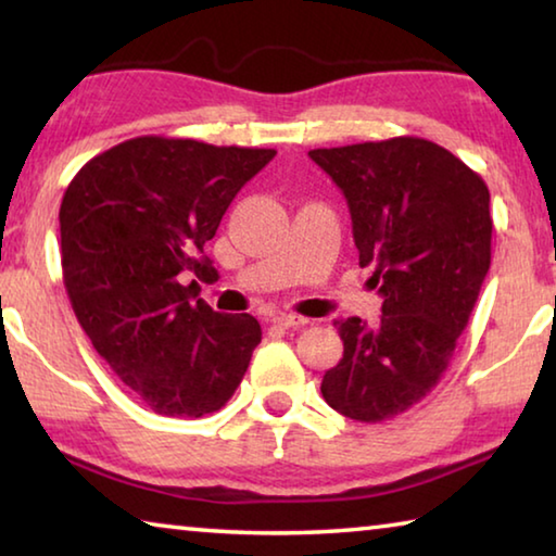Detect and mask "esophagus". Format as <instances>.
I'll use <instances>...</instances> for the list:
<instances>
[{"label": "esophagus", "instance_id": "34e87169", "mask_svg": "<svg viewBox=\"0 0 556 556\" xmlns=\"http://www.w3.org/2000/svg\"><path fill=\"white\" fill-rule=\"evenodd\" d=\"M277 326H285V328H301L308 324V318L304 316H294V314H277L275 318H271Z\"/></svg>", "mask_w": 556, "mask_h": 556}]
</instances>
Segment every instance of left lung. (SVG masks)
Instances as JSON below:
<instances>
[{
  "instance_id": "1",
  "label": "left lung",
  "mask_w": 556,
  "mask_h": 556,
  "mask_svg": "<svg viewBox=\"0 0 556 556\" xmlns=\"http://www.w3.org/2000/svg\"><path fill=\"white\" fill-rule=\"evenodd\" d=\"M308 156L341 188L361 267L382 316L336 321L343 357L321 394L355 421H384L427 397L448 368L491 269V193L448 149L394 137Z\"/></svg>"
}]
</instances>
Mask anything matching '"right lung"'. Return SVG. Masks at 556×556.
I'll return each mask as SVG.
<instances>
[{"label": "right lung", "instance_id": "obj_1", "mask_svg": "<svg viewBox=\"0 0 556 556\" xmlns=\"http://www.w3.org/2000/svg\"><path fill=\"white\" fill-rule=\"evenodd\" d=\"M275 149L135 137L75 174L61 203L63 285L83 331L135 397L164 417L213 414L238 390L262 328L199 299L201 255Z\"/></svg>", "mask_w": 556, "mask_h": 556}]
</instances>
